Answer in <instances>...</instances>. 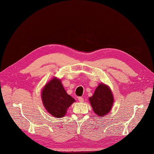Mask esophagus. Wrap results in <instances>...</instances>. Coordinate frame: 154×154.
Segmentation results:
<instances>
[{
  "mask_svg": "<svg viewBox=\"0 0 154 154\" xmlns=\"http://www.w3.org/2000/svg\"><path fill=\"white\" fill-rule=\"evenodd\" d=\"M78 100H79V102H81V103H83V101H84L83 98V97H80L78 98Z\"/></svg>",
  "mask_w": 154,
  "mask_h": 154,
  "instance_id": "obj_1",
  "label": "esophagus"
}]
</instances>
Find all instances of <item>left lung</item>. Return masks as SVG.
Here are the masks:
<instances>
[{
    "label": "left lung",
    "instance_id": "8db88e82",
    "mask_svg": "<svg viewBox=\"0 0 154 154\" xmlns=\"http://www.w3.org/2000/svg\"><path fill=\"white\" fill-rule=\"evenodd\" d=\"M94 112L97 115L103 117L112 109L114 103L113 93L110 88L104 83L99 85L92 97L89 99Z\"/></svg>",
    "mask_w": 154,
    "mask_h": 154
}]
</instances>
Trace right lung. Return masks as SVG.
I'll return each mask as SVG.
<instances>
[{
    "mask_svg": "<svg viewBox=\"0 0 154 154\" xmlns=\"http://www.w3.org/2000/svg\"><path fill=\"white\" fill-rule=\"evenodd\" d=\"M41 97L47 112L57 119L64 116L68 108L75 102L73 98L65 91L61 79L55 77L45 85Z\"/></svg>",
    "mask_w": 154,
    "mask_h": 154,
    "instance_id": "1",
    "label": "right lung"
}]
</instances>
